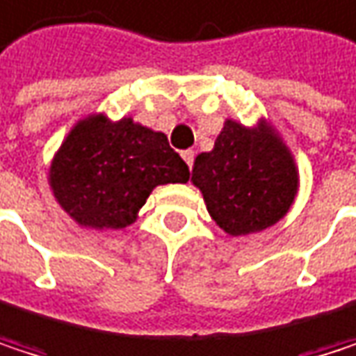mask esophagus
Listing matches in <instances>:
<instances>
[{"label":"esophagus","mask_w":356,"mask_h":356,"mask_svg":"<svg viewBox=\"0 0 356 356\" xmlns=\"http://www.w3.org/2000/svg\"><path fill=\"white\" fill-rule=\"evenodd\" d=\"M182 159L186 161V165H188V168H193V161H195V151H191V149L182 151Z\"/></svg>","instance_id":"1"}]
</instances>
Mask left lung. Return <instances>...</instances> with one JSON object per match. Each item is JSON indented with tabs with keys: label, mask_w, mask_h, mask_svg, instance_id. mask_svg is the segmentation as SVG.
<instances>
[{
	"label": "left lung",
	"mask_w": 356,
	"mask_h": 356,
	"mask_svg": "<svg viewBox=\"0 0 356 356\" xmlns=\"http://www.w3.org/2000/svg\"><path fill=\"white\" fill-rule=\"evenodd\" d=\"M191 182L216 226L228 236H247L290 211L300 176L290 147L267 118L253 126L226 118L213 149L195 157Z\"/></svg>",
	"instance_id": "left-lung-1"
}]
</instances>
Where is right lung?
<instances>
[{
    "label": "right lung",
    "mask_w": 356,
    "mask_h": 356,
    "mask_svg": "<svg viewBox=\"0 0 356 356\" xmlns=\"http://www.w3.org/2000/svg\"><path fill=\"white\" fill-rule=\"evenodd\" d=\"M191 172L163 132L130 115L109 120L95 111L81 118L56 151L47 182L60 207L95 232L124 230L163 184H184Z\"/></svg>",
    "instance_id": "add662e5"
}]
</instances>
